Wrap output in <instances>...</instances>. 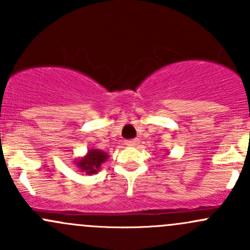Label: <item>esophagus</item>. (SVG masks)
I'll list each match as a JSON object with an SVG mask.
<instances>
[{"instance_id":"34e87169","label":"esophagus","mask_w":250,"mask_h":250,"mask_svg":"<svg viewBox=\"0 0 250 250\" xmlns=\"http://www.w3.org/2000/svg\"><path fill=\"white\" fill-rule=\"evenodd\" d=\"M139 143H140V140L138 139V138H135V139L125 141V145H127V146H132V147H134V146L139 145Z\"/></svg>"}]
</instances>
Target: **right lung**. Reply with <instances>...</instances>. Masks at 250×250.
<instances>
[{
    "label": "right lung",
    "instance_id": "obj_1",
    "mask_svg": "<svg viewBox=\"0 0 250 250\" xmlns=\"http://www.w3.org/2000/svg\"><path fill=\"white\" fill-rule=\"evenodd\" d=\"M107 157H109V155L106 152L98 150V148H93V150H88L84 157L76 161V166L82 173L92 175L100 169V166L107 160Z\"/></svg>",
    "mask_w": 250,
    "mask_h": 250
}]
</instances>
